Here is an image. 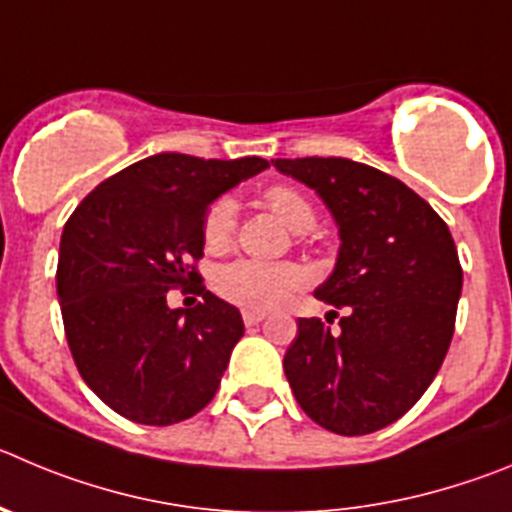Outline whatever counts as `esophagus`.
<instances>
[{"label": "esophagus", "instance_id": "esophagus-1", "mask_svg": "<svg viewBox=\"0 0 512 512\" xmlns=\"http://www.w3.org/2000/svg\"><path fill=\"white\" fill-rule=\"evenodd\" d=\"M264 317H266V312H253V309H243V322H246V327L259 325Z\"/></svg>", "mask_w": 512, "mask_h": 512}]
</instances>
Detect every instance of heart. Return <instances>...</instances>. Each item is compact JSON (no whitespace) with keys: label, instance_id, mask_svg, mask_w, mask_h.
<instances>
[{"label":"heart","instance_id":"heart-1","mask_svg":"<svg viewBox=\"0 0 512 512\" xmlns=\"http://www.w3.org/2000/svg\"><path fill=\"white\" fill-rule=\"evenodd\" d=\"M266 205L279 215L294 233H307L314 225V208L302 192L287 185L269 187ZM238 205L231 195H220L203 213V243L208 251H223L231 246L236 233ZM307 274L289 261H253L241 259L225 264L215 274V289L223 299L253 312H269L287 302L304 287Z\"/></svg>","mask_w":512,"mask_h":512}]
</instances>
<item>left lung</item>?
I'll return each mask as SVG.
<instances>
[{
    "label": "left lung",
    "mask_w": 512,
    "mask_h": 512,
    "mask_svg": "<svg viewBox=\"0 0 512 512\" xmlns=\"http://www.w3.org/2000/svg\"><path fill=\"white\" fill-rule=\"evenodd\" d=\"M271 162L330 208L340 253L314 297L345 309L335 332L317 317L297 322L284 373L309 419L342 437L373 434L401 419L442 368L462 294L457 246L424 198L375 167L345 157Z\"/></svg>",
    "instance_id": "obj_1"
}]
</instances>
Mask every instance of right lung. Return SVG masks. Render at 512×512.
Instances as JSON below:
<instances>
[{
    "mask_svg": "<svg viewBox=\"0 0 512 512\" xmlns=\"http://www.w3.org/2000/svg\"><path fill=\"white\" fill-rule=\"evenodd\" d=\"M266 167L154 154L103 180L65 223L55 274L65 337L88 388L124 419L170 426L213 401L243 320L205 292L200 225L215 198ZM177 286L204 302L172 310Z\"/></svg>",
    "mask_w": 512,
    "mask_h": 512,
    "instance_id": "add662e5",
    "label": "right lung"
}]
</instances>
